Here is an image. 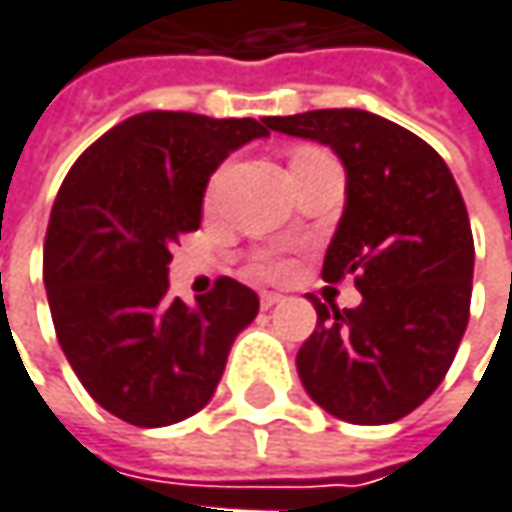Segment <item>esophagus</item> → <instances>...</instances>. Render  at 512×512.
<instances>
[{"label": "esophagus", "mask_w": 512, "mask_h": 512, "mask_svg": "<svg viewBox=\"0 0 512 512\" xmlns=\"http://www.w3.org/2000/svg\"><path fill=\"white\" fill-rule=\"evenodd\" d=\"M284 302V296L281 293H260V307L263 310H272L275 304H281Z\"/></svg>", "instance_id": "obj_1"}]
</instances>
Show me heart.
<instances>
[{"instance_id":"1","label":"heart","mask_w":512,"mask_h":512,"mask_svg":"<svg viewBox=\"0 0 512 512\" xmlns=\"http://www.w3.org/2000/svg\"><path fill=\"white\" fill-rule=\"evenodd\" d=\"M302 152H310V149H299L296 155H302ZM293 155V158H296ZM216 184H219V178L210 184V190H208V202H213V196H216ZM255 269L260 272V275H269V278H278V275H284L287 269H290V263L287 260H281V257H272V255H260L255 260Z\"/></svg>"}]
</instances>
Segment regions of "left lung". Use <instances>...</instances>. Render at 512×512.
<instances>
[{"instance_id": "left-lung-1", "label": "left lung", "mask_w": 512, "mask_h": 512, "mask_svg": "<svg viewBox=\"0 0 512 512\" xmlns=\"http://www.w3.org/2000/svg\"><path fill=\"white\" fill-rule=\"evenodd\" d=\"M269 128L316 140L346 169V208L322 278L354 275L363 302L316 307L296 369L307 395L351 425H390L442 384L472 302L475 243L451 169L390 119L325 108L269 117Z\"/></svg>"}]
</instances>
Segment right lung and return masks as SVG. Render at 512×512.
Masks as SVG:
<instances>
[{
  "label": "right lung",
  "instance_id": "right-lung-1",
  "mask_svg": "<svg viewBox=\"0 0 512 512\" xmlns=\"http://www.w3.org/2000/svg\"><path fill=\"white\" fill-rule=\"evenodd\" d=\"M269 137V117L146 111L102 134L52 205L43 284L58 343L99 407L137 428L199 413L216 393L255 290L219 278L196 304L169 299V260L202 222L210 175Z\"/></svg>",
  "mask_w": 512,
  "mask_h": 512
}]
</instances>
